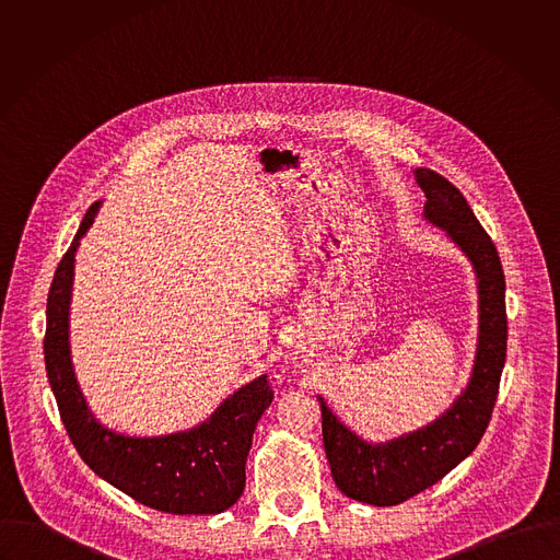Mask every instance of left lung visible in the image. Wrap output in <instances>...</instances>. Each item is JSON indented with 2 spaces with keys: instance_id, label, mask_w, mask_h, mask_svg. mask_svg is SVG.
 <instances>
[{
  "instance_id": "obj_1",
  "label": "left lung",
  "mask_w": 560,
  "mask_h": 560,
  "mask_svg": "<svg viewBox=\"0 0 560 560\" xmlns=\"http://www.w3.org/2000/svg\"><path fill=\"white\" fill-rule=\"evenodd\" d=\"M413 174L427 196L424 220L446 233L477 273L479 342L466 390L440 418L395 440L380 444L362 440L319 397L323 446L336 487L375 506H393L424 491L477 448L495 405L506 358L504 271L493 241L451 180L429 167H416Z\"/></svg>"
}]
</instances>
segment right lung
<instances>
[{
  "label": "right lung",
  "instance_id": "obj_1",
  "mask_svg": "<svg viewBox=\"0 0 560 560\" xmlns=\"http://www.w3.org/2000/svg\"><path fill=\"white\" fill-rule=\"evenodd\" d=\"M98 207L101 202H94L88 209L47 298L45 366L67 433L94 475L144 506L172 515L222 513L240 500L245 487L252 435L273 399L267 375L241 386L205 422L187 431L133 438L101 424L81 395L69 345L75 252Z\"/></svg>",
  "mask_w": 560,
  "mask_h": 560
}]
</instances>
